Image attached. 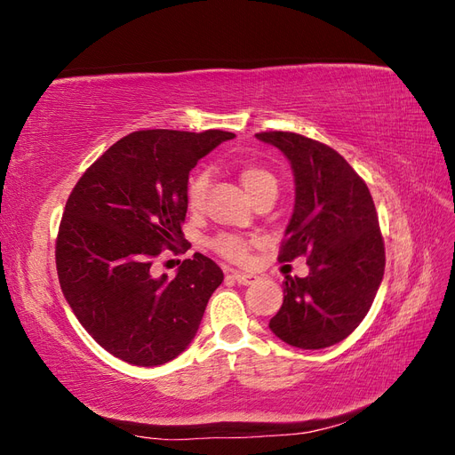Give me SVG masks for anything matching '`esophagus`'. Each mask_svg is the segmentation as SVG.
Instances as JSON below:
<instances>
[{"label": "esophagus", "mask_w": 455, "mask_h": 455, "mask_svg": "<svg viewBox=\"0 0 455 455\" xmlns=\"http://www.w3.org/2000/svg\"><path fill=\"white\" fill-rule=\"evenodd\" d=\"M231 277H233V281L239 284H244V286L256 283V279H258L254 273H241V271H231Z\"/></svg>", "instance_id": "1"}]
</instances>
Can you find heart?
<instances>
[{
	"label": "heart",
	"mask_w": 455,
	"mask_h": 455,
	"mask_svg": "<svg viewBox=\"0 0 455 455\" xmlns=\"http://www.w3.org/2000/svg\"><path fill=\"white\" fill-rule=\"evenodd\" d=\"M241 184L249 191V196L254 199L258 194L266 189H277V178L271 171L261 167L258 163H246L239 171ZM211 172L201 169L189 176L186 184V204L191 212H199L204 204L206 189H209ZM254 244V237H244L239 233H218L211 239V249L229 261L235 264H244L251 258V249Z\"/></svg>",
	"instance_id": "1"
}]
</instances>
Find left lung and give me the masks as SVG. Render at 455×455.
Returning a JSON list of instances; mask_svg holds the SVG:
<instances>
[{
	"mask_svg": "<svg viewBox=\"0 0 455 455\" xmlns=\"http://www.w3.org/2000/svg\"><path fill=\"white\" fill-rule=\"evenodd\" d=\"M296 180L294 212L279 261L306 256L307 277L284 279V301L269 321L273 334L299 349L346 339L371 307L385 269V244L374 199L336 149L304 134L269 131Z\"/></svg>",
	"mask_w": 455,
	"mask_h": 455,
	"instance_id": "left-lung-1",
	"label": "left lung"
}]
</instances>
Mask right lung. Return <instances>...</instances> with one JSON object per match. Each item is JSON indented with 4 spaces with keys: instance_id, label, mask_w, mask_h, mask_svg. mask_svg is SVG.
Wrapping results in <instances>:
<instances>
[{
    "instance_id": "right-lung-1",
    "label": "right lung",
    "mask_w": 455,
    "mask_h": 455,
    "mask_svg": "<svg viewBox=\"0 0 455 455\" xmlns=\"http://www.w3.org/2000/svg\"><path fill=\"white\" fill-rule=\"evenodd\" d=\"M233 136L216 129L131 132L91 164L68 197L54 246L60 288L81 326L117 359L159 366L196 338L222 269L199 252L172 279L156 275L154 264L167 249H188L189 171Z\"/></svg>"
}]
</instances>
